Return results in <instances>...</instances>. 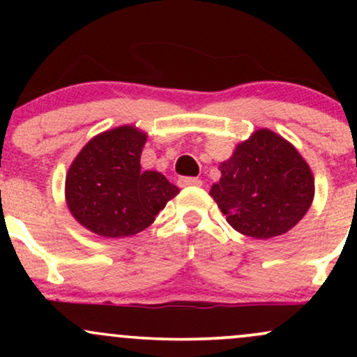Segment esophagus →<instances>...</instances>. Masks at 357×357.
Instances as JSON below:
<instances>
[{"mask_svg":"<svg viewBox=\"0 0 357 357\" xmlns=\"http://www.w3.org/2000/svg\"><path fill=\"white\" fill-rule=\"evenodd\" d=\"M178 183H179V186H181V188L202 186V179H199V178H181Z\"/></svg>","mask_w":357,"mask_h":357,"instance_id":"obj_1","label":"esophagus"}]
</instances>
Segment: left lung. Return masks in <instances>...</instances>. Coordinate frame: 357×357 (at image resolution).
<instances>
[{"instance_id": "1", "label": "left lung", "mask_w": 357, "mask_h": 357, "mask_svg": "<svg viewBox=\"0 0 357 357\" xmlns=\"http://www.w3.org/2000/svg\"><path fill=\"white\" fill-rule=\"evenodd\" d=\"M211 198L241 235L267 240L284 235L304 218L314 199V176L305 159L284 137L258 129L220 162Z\"/></svg>"}]
</instances>
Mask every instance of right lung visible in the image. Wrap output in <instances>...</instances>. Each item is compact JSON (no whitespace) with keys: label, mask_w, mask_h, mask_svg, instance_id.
<instances>
[{"label":"right lung","mask_w":357,"mask_h":357,"mask_svg":"<svg viewBox=\"0 0 357 357\" xmlns=\"http://www.w3.org/2000/svg\"><path fill=\"white\" fill-rule=\"evenodd\" d=\"M146 139L137 127L121 126L82 147L65 178L67 206L82 227L104 238L136 235L178 195L161 173L141 169Z\"/></svg>","instance_id":"right-lung-1"}]
</instances>
